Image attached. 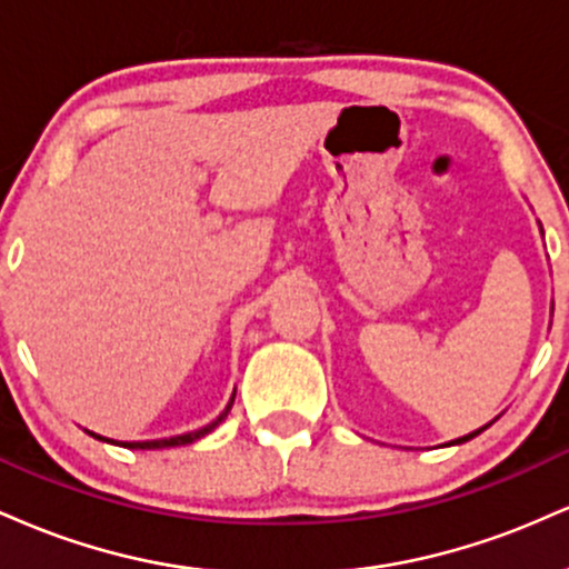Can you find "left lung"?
Wrapping results in <instances>:
<instances>
[{
	"instance_id": "1",
	"label": "left lung",
	"mask_w": 569,
	"mask_h": 569,
	"mask_svg": "<svg viewBox=\"0 0 569 569\" xmlns=\"http://www.w3.org/2000/svg\"><path fill=\"white\" fill-rule=\"evenodd\" d=\"M495 420H498V417H495ZM487 426H489V422H487ZM487 426H485V428H479V430H473V433H468V436H460V439H455V441H449V443H462V441L473 439V436H479L481 430H487Z\"/></svg>"
}]
</instances>
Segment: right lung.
Listing matches in <instances>:
<instances>
[{
  "label": "right lung",
  "mask_w": 569,
  "mask_h": 569,
  "mask_svg": "<svg viewBox=\"0 0 569 569\" xmlns=\"http://www.w3.org/2000/svg\"><path fill=\"white\" fill-rule=\"evenodd\" d=\"M232 401H234V393H232L230 403H227L224 411H221V415L217 417V420H211V422H208V426H202V428H198V430H189V433H181V436H171V439H154V441H126V443H122V447H128V449H166V447H184V443L198 441V439H202V436L211 433L213 428H219V422H224V417L230 415ZM90 436H96V433H90ZM96 439H101V436H96Z\"/></svg>",
  "instance_id": "obj_1"
}]
</instances>
